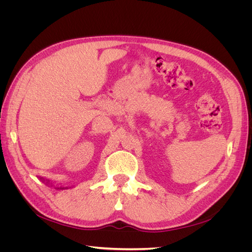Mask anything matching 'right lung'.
Masks as SVG:
<instances>
[{
    "label": "right lung",
    "instance_id": "obj_1",
    "mask_svg": "<svg viewBox=\"0 0 252 252\" xmlns=\"http://www.w3.org/2000/svg\"><path fill=\"white\" fill-rule=\"evenodd\" d=\"M40 180L42 181V182H44L45 184H47V185H51V183H50V181L49 180H44V179H42V178H40ZM68 187H58L57 189H67Z\"/></svg>",
    "mask_w": 252,
    "mask_h": 252
}]
</instances>
